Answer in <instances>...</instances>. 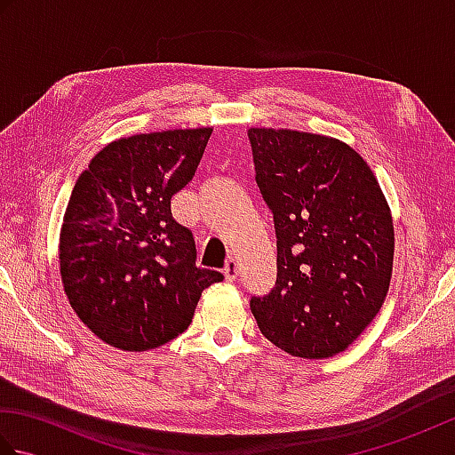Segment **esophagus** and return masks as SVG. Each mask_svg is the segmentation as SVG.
<instances>
[{
  "label": "esophagus",
  "mask_w": 455,
  "mask_h": 455,
  "mask_svg": "<svg viewBox=\"0 0 455 455\" xmlns=\"http://www.w3.org/2000/svg\"><path fill=\"white\" fill-rule=\"evenodd\" d=\"M225 277L228 279V282H235V279L238 277L236 259H228V262H227V266H225Z\"/></svg>",
  "instance_id": "esophagus-1"
}]
</instances>
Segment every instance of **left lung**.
<instances>
[{"label": "left lung", "instance_id": "1", "mask_svg": "<svg viewBox=\"0 0 455 455\" xmlns=\"http://www.w3.org/2000/svg\"><path fill=\"white\" fill-rule=\"evenodd\" d=\"M256 183L274 212L277 277L250 299L269 342L323 360L344 352L387 297L395 233L371 168L346 142L250 129Z\"/></svg>", "mask_w": 455, "mask_h": 455}]
</instances>
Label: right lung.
<instances>
[{"label":"right lung","mask_w":455,"mask_h":455,"mask_svg":"<svg viewBox=\"0 0 455 455\" xmlns=\"http://www.w3.org/2000/svg\"><path fill=\"white\" fill-rule=\"evenodd\" d=\"M212 129H173L109 142L76 181L60 228L68 301L90 331L124 352L188 331L220 272L196 266L189 228L170 199L196 176Z\"/></svg>","instance_id":"1"}]
</instances>
